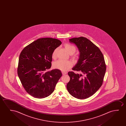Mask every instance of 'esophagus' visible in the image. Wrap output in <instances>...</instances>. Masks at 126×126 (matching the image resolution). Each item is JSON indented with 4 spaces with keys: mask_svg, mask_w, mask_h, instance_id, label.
<instances>
[{
    "mask_svg": "<svg viewBox=\"0 0 126 126\" xmlns=\"http://www.w3.org/2000/svg\"><path fill=\"white\" fill-rule=\"evenodd\" d=\"M62 74L63 75H65V74H67V72H64L63 71H62Z\"/></svg>",
    "mask_w": 126,
    "mask_h": 126,
    "instance_id": "esophagus-1",
    "label": "esophagus"
}]
</instances>
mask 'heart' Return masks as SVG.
<instances>
[{"mask_svg": "<svg viewBox=\"0 0 126 126\" xmlns=\"http://www.w3.org/2000/svg\"><path fill=\"white\" fill-rule=\"evenodd\" d=\"M64 47H65L67 52L70 54H73L74 53L76 50V48L74 46L69 44L66 43L64 45ZM58 48H55L52 54V57L53 58H55L56 56ZM78 57L77 56L74 57V59H77ZM72 66V64L70 62L68 61H64L60 59L59 60L56 61L54 62L53 64V67L54 68L59 69L61 71H66L68 69L71 68Z\"/></svg>", "mask_w": 126, "mask_h": 126, "instance_id": "b5f03b06", "label": "heart"}]
</instances>
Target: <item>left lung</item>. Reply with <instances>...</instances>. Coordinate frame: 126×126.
Returning a JSON list of instances; mask_svg holds the SVG:
<instances>
[{"label":"left lung","mask_w":126,"mask_h":126,"mask_svg":"<svg viewBox=\"0 0 126 126\" xmlns=\"http://www.w3.org/2000/svg\"><path fill=\"white\" fill-rule=\"evenodd\" d=\"M79 51V59L74 71H70V80L67 85L69 93L78 99L88 98L102 86L106 67L103 55L99 48L90 40L83 36L69 39Z\"/></svg>","instance_id":"1"}]
</instances>
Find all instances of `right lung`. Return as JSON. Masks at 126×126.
<instances>
[{
  "instance_id": "1",
  "label": "right lung",
  "mask_w": 126,
  "mask_h": 126,
  "mask_svg": "<svg viewBox=\"0 0 126 126\" xmlns=\"http://www.w3.org/2000/svg\"><path fill=\"white\" fill-rule=\"evenodd\" d=\"M62 44L52 38H40L25 47L20 53L17 74L23 86L36 98L48 96L62 76L60 70L48 71L54 50Z\"/></svg>"
}]
</instances>
